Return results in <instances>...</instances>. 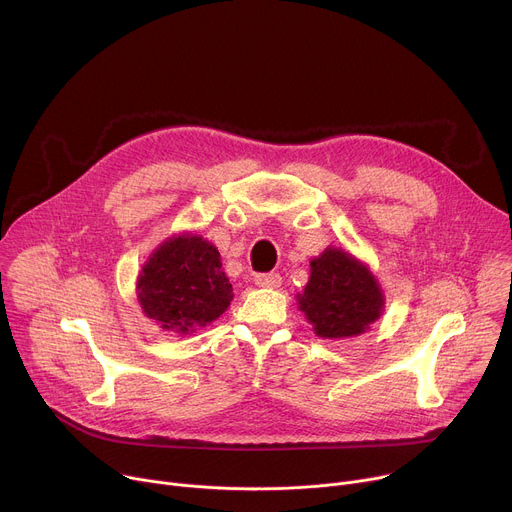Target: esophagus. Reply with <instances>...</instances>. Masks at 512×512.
Returning <instances> with one entry per match:
<instances>
[{"label":"esophagus","instance_id":"obj_1","mask_svg":"<svg viewBox=\"0 0 512 512\" xmlns=\"http://www.w3.org/2000/svg\"><path fill=\"white\" fill-rule=\"evenodd\" d=\"M255 283L259 287H279L281 285V275L279 273H259L255 275Z\"/></svg>","mask_w":512,"mask_h":512}]
</instances>
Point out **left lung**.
<instances>
[{
    "label": "left lung",
    "instance_id": "1",
    "mask_svg": "<svg viewBox=\"0 0 512 512\" xmlns=\"http://www.w3.org/2000/svg\"><path fill=\"white\" fill-rule=\"evenodd\" d=\"M300 306L322 338H348L369 328L383 310L371 271L344 251L326 249L312 261Z\"/></svg>",
    "mask_w": 512,
    "mask_h": 512
}]
</instances>
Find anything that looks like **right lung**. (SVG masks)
I'll return each instance as SVG.
<instances>
[{"instance_id":"right-lung-1","label":"right lung","mask_w":512,"mask_h":512,"mask_svg":"<svg viewBox=\"0 0 512 512\" xmlns=\"http://www.w3.org/2000/svg\"><path fill=\"white\" fill-rule=\"evenodd\" d=\"M221 265L216 247L200 237L166 241L143 265L137 281L145 316L182 334L216 320L235 296Z\"/></svg>"}]
</instances>
